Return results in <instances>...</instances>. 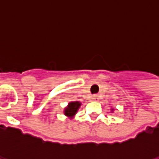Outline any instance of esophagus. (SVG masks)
Wrapping results in <instances>:
<instances>
[{"mask_svg":"<svg viewBox=\"0 0 159 159\" xmlns=\"http://www.w3.org/2000/svg\"><path fill=\"white\" fill-rule=\"evenodd\" d=\"M98 97H99V96L97 95H94L93 96H92V99H93L94 101H96V100L98 99Z\"/></svg>","mask_w":159,"mask_h":159,"instance_id":"obj_1","label":"esophagus"}]
</instances>
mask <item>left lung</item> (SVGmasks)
<instances>
[{
  "mask_svg": "<svg viewBox=\"0 0 159 159\" xmlns=\"http://www.w3.org/2000/svg\"><path fill=\"white\" fill-rule=\"evenodd\" d=\"M113 110H114V109H113V108H112V111H113Z\"/></svg>",
  "mask_w": 159,
  "mask_h": 159,
  "instance_id": "obj_1",
  "label": "left lung"
}]
</instances>
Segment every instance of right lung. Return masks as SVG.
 I'll use <instances>...</instances> for the list:
<instances>
[{"instance_id": "right-lung-1", "label": "right lung", "mask_w": 159, "mask_h": 159, "mask_svg": "<svg viewBox=\"0 0 159 159\" xmlns=\"http://www.w3.org/2000/svg\"><path fill=\"white\" fill-rule=\"evenodd\" d=\"M80 106H81V102H71L68 104V106L64 108V114L70 117V118H73L76 114L77 110L79 109Z\"/></svg>"}]
</instances>
